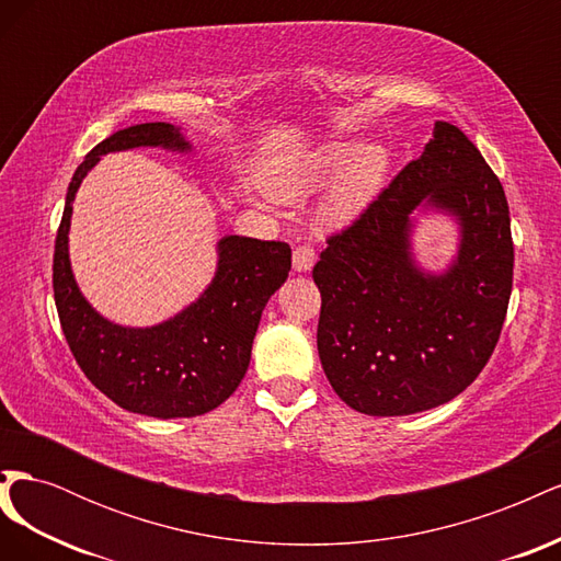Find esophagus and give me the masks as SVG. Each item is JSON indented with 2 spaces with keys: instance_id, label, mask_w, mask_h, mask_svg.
I'll return each instance as SVG.
<instances>
[{
  "instance_id": "obj_1",
  "label": "esophagus",
  "mask_w": 561,
  "mask_h": 561,
  "mask_svg": "<svg viewBox=\"0 0 561 561\" xmlns=\"http://www.w3.org/2000/svg\"><path fill=\"white\" fill-rule=\"evenodd\" d=\"M316 264V250L311 243H301L293 250V266L295 271H309Z\"/></svg>"
}]
</instances>
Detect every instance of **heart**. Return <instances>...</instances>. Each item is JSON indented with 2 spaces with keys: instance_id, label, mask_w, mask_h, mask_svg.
<instances>
[{
  "instance_id": "1",
  "label": "heart",
  "mask_w": 561,
  "mask_h": 561,
  "mask_svg": "<svg viewBox=\"0 0 561 561\" xmlns=\"http://www.w3.org/2000/svg\"><path fill=\"white\" fill-rule=\"evenodd\" d=\"M353 158L352 162L350 159ZM352 163L346 168V173L339 182L334 196L330 198L325 215L330 219H344L348 217L360 203L379 190V184L386 178L388 171V151L381 145H367V147H355L348 142L330 145L309 161L297 165L295 171H287L274 180V186L278 194L285 196H297L301 192L311 190L313 184L325 180L336 168Z\"/></svg>"
}]
</instances>
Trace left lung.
Wrapping results in <instances>:
<instances>
[{
    "label": "left lung",
    "mask_w": 561,
    "mask_h": 561,
    "mask_svg": "<svg viewBox=\"0 0 561 561\" xmlns=\"http://www.w3.org/2000/svg\"><path fill=\"white\" fill-rule=\"evenodd\" d=\"M421 199L462 222L445 277L411 262L409 215ZM513 262L501 180L463 130L437 122L423 154L328 236L313 266L318 355L334 393L369 416L416 414L463 393L499 344Z\"/></svg>",
    "instance_id": "obj_1"
}]
</instances>
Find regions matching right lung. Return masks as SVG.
Here are the masks:
<instances>
[{
  "instance_id": "add662e5",
  "label": "right lung",
  "mask_w": 561,
  "mask_h": 561,
  "mask_svg": "<svg viewBox=\"0 0 561 561\" xmlns=\"http://www.w3.org/2000/svg\"><path fill=\"white\" fill-rule=\"evenodd\" d=\"M133 147L190 149L175 126L157 122L116 130L89 151L67 190L56 236L58 318L81 371L112 402L157 419L198 416L222 404L245 377L262 311L285 283L293 250L283 241L227 236L219 241L215 280L190 309L145 330L98 316L81 297L67 254L72 201L100 157Z\"/></svg>"
}]
</instances>
